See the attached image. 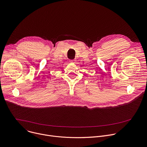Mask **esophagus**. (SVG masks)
<instances>
[{
    "instance_id": "34e87169",
    "label": "esophagus",
    "mask_w": 147,
    "mask_h": 147,
    "mask_svg": "<svg viewBox=\"0 0 147 147\" xmlns=\"http://www.w3.org/2000/svg\"><path fill=\"white\" fill-rule=\"evenodd\" d=\"M76 59H73V60H71V61H70V62H71V63H75L76 62Z\"/></svg>"
}]
</instances>
